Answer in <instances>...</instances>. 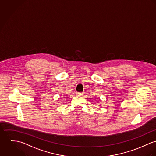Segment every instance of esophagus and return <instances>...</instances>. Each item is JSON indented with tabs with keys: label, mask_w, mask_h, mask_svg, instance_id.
Here are the masks:
<instances>
[{
	"label": "esophagus",
	"mask_w": 156,
	"mask_h": 156,
	"mask_svg": "<svg viewBox=\"0 0 156 156\" xmlns=\"http://www.w3.org/2000/svg\"><path fill=\"white\" fill-rule=\"evenodd\" d=\"M76 94L77 96H82L83 94V93H81V92H76Z\"/></svg>",
	"instance_id": "obj_1"
}]
</instances>
